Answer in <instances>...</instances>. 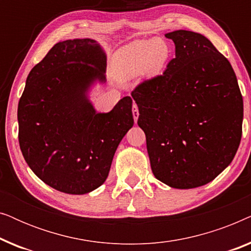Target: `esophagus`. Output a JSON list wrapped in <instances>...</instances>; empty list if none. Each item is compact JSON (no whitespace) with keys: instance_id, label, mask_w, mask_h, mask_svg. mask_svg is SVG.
Instances as JSON below:
<instances>
[{"instance_id":"obj_1","label":"esophagus","mask_w":251,"mask_h":251,"mask_svg":"<svg viewBox=\"0 0 251 251\" xmlns=\"http://www.w3.org/2000/svg\"><path fill=\"white\" fill-rule=\"evenodd\" d=\"M132 115H133V120H135V122H137V120H138V116H139V111H138V106L136 104L132 105Z\"/></svg>"}]
</instances>
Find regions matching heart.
<instances>
[{"label": "heart", "instance_id": "1", "mask_svg": "<svg viewBox=\"0 0 251 251\" xmlns=\"http://www.w3.org/2000/svg\"><path fill=\"white\" fill-rule=\"evenodd\" d=\"M170 54V46L162 39L136 40L113 53L111 73L120 82L130 81L142 73L154 77L163 71Z\"/></svg>", "mask_w": 251, "mask_h": 251}]
</instances>
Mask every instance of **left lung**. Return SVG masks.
I'll return each instance as SVG.
<instances>
[{
  "label": "left lung",
  "mask_w": 251,
  "mask_h": 251,
  "mask_svg": "<svg viewBox=\"0 0 251 251\" xmlns=\"http://www.w3.org/2000/svg\"><path fill=\"white\" fill-rule=\"evenodd\" d=\"M166 37L174 41L176 57L131 96L154 176L185 190L210 183L232 162L242 136L243 100L231 64L207 37L184 29Z\"/></svg>",
  "instance_id": "8db88e82"
}]
</instances>
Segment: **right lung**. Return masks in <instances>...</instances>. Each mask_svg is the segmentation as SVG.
Masks as SVG:
<instances>
[{
    "label": "right lung",
    "instance_id": "right-lung-1",
    "mask_svg": "<svg viewBox=\"0 0 251 251\" xmlns=\"http://www.w3.org/2000/svg\"><path fill=\"white\" fill-rule=\"evenodd\" d=\"M105 71L99 43L74 39L54 44L27 76L18 104L20 150L33 173L63 193L85 194L104 184L133 126L129 96L108 113H97L89 100Z\"/></svg>",
    "mask_w": 251,
    "mask_h": 251
}]
</instances>
